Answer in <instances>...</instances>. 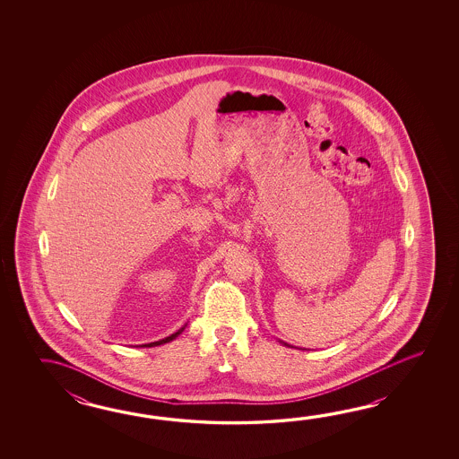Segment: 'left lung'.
I'll return each instance as SVG.
<instances>
[{"label":"left lung","mask_w":459,"mask_h":459,"mask_svg":"<svg viewBox=\"0 0 459 459\" xmlns=\"http://www.w3.org/2000/svg\"><path fill=\"white\" fill-rule=\"evenodd\" d=\"M282 342L283 346H289V348H292V346H290V344H287V342Z\"/></svg>","instance_id":"8db88e82"}]
</instances>
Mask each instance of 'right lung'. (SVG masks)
I'll return each instance as SVG.
<instances>
[{
    "label": "right lung",
    "mask_w": 459,
    "mask_h": 459,
    "mask_svg": "<svg viewBox=\"0 0 459 459\" xmlns=\"http://www.w3.org/2000/svg\"><path fill=\"white\" fill-rule=\"evenodd\" d=\"M186 325H184L178 332L172 333L170 336H167V338H164V340H159V342H147V344H143V346H146V348H152V346H160V344H166V342H170L172 340H176L177 336L180 334V333L184 332L186 330Z\"/></svg>",
    "instance_id": "right-lung-1"
}]
</instances>
